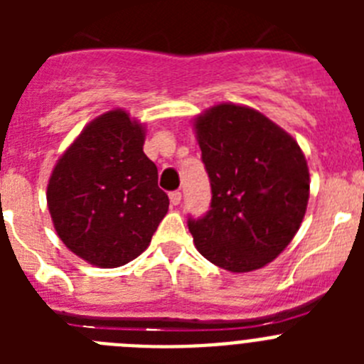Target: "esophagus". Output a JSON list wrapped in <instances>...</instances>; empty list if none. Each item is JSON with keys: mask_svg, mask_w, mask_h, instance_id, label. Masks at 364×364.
Instances as JSON below:
<instances>
[{"mask_svg": "<svg viewBox=\"0 0 364 364\" xmlns=\"http://www.w3.org/2000/svg\"><path fill=\"white\" fill-rule=\"evenodd\" d=\"M180 200H182V193H180V191L169 193V202H171L173 205H178Z\"/></svg>", "mask_w": 364, "mask_h": 364, "instance_id": "esophagus-1", "label": "esophagus"}]
</instances>
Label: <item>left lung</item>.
Here are the masks:
<instances>
[{"label": "left lung", "instance_id": "obj_1", "mask_svg": "<svg viewBox=\"0 0 364 364\" xmlns=\"http://www.w3.org/2000/svg\"><path fill=\"white\" fill-rule=\"evenodd\" d=\"M211 210L188 226L202 257L233 273L277 259L301 228L310 173L297 140L262 112L218 104L193 122Z\"/></svg>", "mask_w": 364, "mask_h": 364}]
</instances>
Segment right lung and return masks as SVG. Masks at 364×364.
Masks as SVG:
<instances>
[{"mask_svg":"<svg viewBox=\"0 0 364 364\" xmlns=\"http://www.w3.org/2000/svg\"><path fill=\"white\" fill-rule=\"evenodd\" d=\"M146 127L124 109L100 114L58 159L47 205L62 242L98 268H118L149 246L169 210Z\"/></svg>","mask_w":364,"mask_h":364,"instance_id":"right-lung-1","label":"right lung"}]
</instances>
